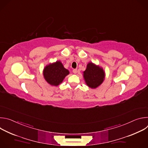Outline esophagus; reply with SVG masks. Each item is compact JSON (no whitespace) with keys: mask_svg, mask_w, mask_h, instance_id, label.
Segmentation results:
<instances>
[{"mask_svg":"<svg viewBox=\"0 0 148 148\" xmlns=\"http://www.w3.org/2000/svg\"><path fill=\"white\" fill-rule=\"evenodd\" d=\"M73 72L74 74H77V69H74V70H73Z\"/></svg>","mask_w":148,"mask_h":148,"instance_id":"34e87169","label":"esophagus"}]
</instances>
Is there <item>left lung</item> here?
<instances>
[{
	"label": "left lung",
	"instance_id": "1",
	"mask_svg": "<svg viewBox=\"0 0 148 148\" xmlns=\"http://www.w3.org/2000/svg\"><path fill=\"white\" fill-rule=\"evenodd\" d=\"M83 77L87 86L92 89H95L103 82L105 73L102 67L90 62L87 65L86 70L83 72Z\"/></svg>",
	"mask_w": 148,
	"mask_h": 148
}]
</instances>
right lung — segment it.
<instances>
[{
  "mask_svg": "<svg viewBox=\"0 0 148 148\" xmlns=\"http://www.w3.org/2000/svg\"><path fill=\"white\" fill-rule=\"evenodd\" d=\"M70 74L59 60L46 66L43 71L44 78L51 86H58Z\"/></svg>",
  "mask_w": 148,
  "mask_h": 148,
  "instance_id": "add662e5",
  "label": "right lung"
}]
</instances>
